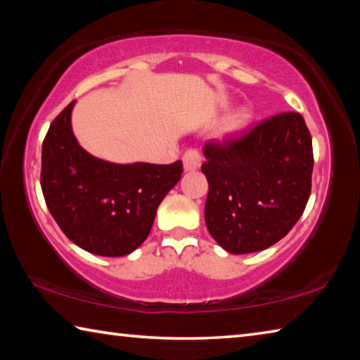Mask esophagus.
<instances>
[{
    "label": "esophagus",
    "mask_w": 360,
    "mask_h": 360,
    "mask_svg": "<svg viewBox=\"0 0 360 360\" xmlns=\"http://www.w3.org/2000/svg\"><path fill=\"white\" fill-rule=\"evenodd\" d=\"M202 162H203V155L200 154L197 149H188L184 152V155H182V163H184L186 172H193V169L200 168Z\"/></svg>",
    "instance_id": "34e87169"
}]
</instances>
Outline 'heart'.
<instances>
[{
  "label": "heart",
  "instance_id": "b5f03b06",
  "mask_svg": "<svg viewBox=\"0 0 360 360\" xmlns=\"http://www.w3.org/2000/svg\"><path fill=\"white\" fill-rule=\"evenodd\" d=\"M249 120H251V111H249V109H246V108L240 109V111H236L229 119L227 131H230V133L241 131L249 124Z\"/></svg>",
  "mask_w": 360,
  "mask_h": 360
}]
</instances>
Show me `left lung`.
<instances>
[{"label": "left lung", "instance_id": "8db88e82", "mask_svg": "<svg viewBox=\"0 0 360 360\" xmlns=\"http://www.w3.org/2000/svg\"><path fill=\"white\" fill-rule=\"evenodd\" d=\"M210 191L205 222L225 251L275 245L297 224L311 193L313 143L302 114L281 112L203 146Z\"/></svg>", "mask_w": 360, "mask_h": 360}]
</instances>
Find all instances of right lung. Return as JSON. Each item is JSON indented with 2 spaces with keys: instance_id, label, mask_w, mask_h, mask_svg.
<instances>
[{
  "instance_id": "1",
  "label": "right lung",
  "mask_w": 360,
  "mask_h": 360,
  "mask_svg": "<svg viewBox=\"0 0 360 360\" xmlns=\"http://www.w3.org/2000/svg\"><path fill=\"white\" fill-rule=\"evenodd\" d=\"M71 101L42 141L41 188L58 227L85 251L120 257L148 238L158 205L178 184L182 162L117 163L100 160L77 144Z\"/></svg>"
}]
</instances>
